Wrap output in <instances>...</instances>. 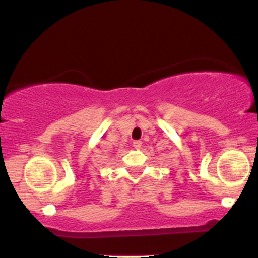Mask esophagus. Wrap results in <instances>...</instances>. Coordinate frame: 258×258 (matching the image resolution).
<instances>
[{
    "mask_svg": "<svg viewBox=\"0 0 258 258\" xmlns=\"http://www.w3.org/2000/svg\"><path fill=\"white\" fill-rule=\"evenodd\" d=\"M133 147H135L136 149H139V148L142 147V142L141 141H135V142H133Z\"/></svg>",
    "mask_w": 258,
    "mask_h": 258,
    "instance_id": "esophagus-1",
    "label": "esophagus"
}]
</instances>
